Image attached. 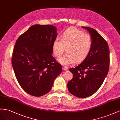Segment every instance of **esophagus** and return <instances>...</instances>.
<instances>
[{"label":"esophagus","mask_w":120,"mask_h":120,"mask_svg":"<svg viewBox=\"0 0 120 120\" xmlns=\"http://www.w3.org/2000/svg\"><path fill=\"white\" fill-rule=\"evenodd\" d=\"M63 69L64 70H67L68 69V68L66 66H63Z\"/></svg>","instance_id":"esophagus-1"}]
</instances>
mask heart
I'll return each mask as SVG.
<instances>
[{
    "label": "heart",
    "mask_w": 120,
    "mask_h": 120,
    "mask_svg": "<svg viewBox=\"0 0 120 120\" xmlns=\"http://www.w3.org/2000/svg\"><path fill=\"white\" fill-rule=\"evenodd\" d=\"M92 40L91 36L83 31L72 27L63 33L62 39L57 37L54 40L52 49L55 56L59 57L66 48V53L58 60L64 66L81 62L86 58L91 50Z\"/></svg>",
    "instance_id": "b5f03b06"
}]
</instances>
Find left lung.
Masks as SVG:
<instances>
[{"label":"left lung","instance_id":"obj_1","mask_svg":"<svg viewBox=\"0 0 120 120\" xmlns=\"http://www.w3.org/2000/svg\"><path fill=\"white\" fill-rule=\"evenodd\" d=\"M90 34L92 46L88 55L80 64L69 70L73 78L67 83L68 90L75 97L85 98L94 94L108 74L109 51L107 42L96 30L82 26Z\"/></svg>","mask_w":120,"mask_h":120}]
</instances>
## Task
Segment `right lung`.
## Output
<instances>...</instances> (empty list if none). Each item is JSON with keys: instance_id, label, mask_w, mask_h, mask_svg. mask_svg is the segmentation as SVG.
<instances>
[{"instance_id": "obj_1", "label": "right lung", "mask_w": 120, "mask_h": 120, "mask_svg": "<svg viewBox=\"0 0 120 120\" xmlns=\"http://www.w3.org/2000/svg\"><path fill=\"white\" fill-rule=\"evenodd\" d=\"M57 35L55 26L35 25L16 41L12 66L20 86L30 95L41 97L48 93L62 72L61 64L52 55Z\"/></svg>"}]
</instances>
